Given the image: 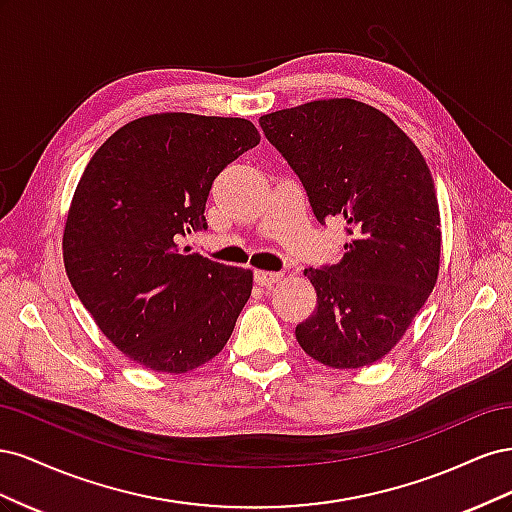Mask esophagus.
I'll list each match as a JSON object with an SVG mask.
<instances>
[{"instance_id":"34e87169","label":"esophagus","mask_w":512,"mask_h":512,"mask_svg":"<svg viewBox=\"0 0 512 512\" xmlns=\"http://www.w3.org/2000/svg\"><path fill=\"white\" fill-rule=\"evenodd\" d=\"M284 277V273H273V271H254V280L260 286H273Z\"/></svg>"}]
</instances>
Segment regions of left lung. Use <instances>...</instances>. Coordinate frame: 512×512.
<instances>
[{
  "instance_id": "obj_1",
  "label": "left lung",
  "mask_w": 512,
  "mask_h": 512,
  "mask_svg": "<svg viewBox=\"0 0 512 512\" xmlns=\"http://www.w3.org/2000/svg\"><path fill=\"white\" fill-rule=\"evenodd\" d=\"M316 220L346 224L337 265L305 269L316 309L299 346L333 369L380 361L421 312L440 271V209L421 151L378 108L350 98L305 102L260 117Z\"/></svg>"
}]
</instances>
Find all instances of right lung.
Returning a JSON list of instances; mask_svg holds the SVG:
<instances>
[{
	"instance_id": "add662e5",
	"label": "right lung",
	"mask_w": 512,
	"mask_h": 512,
	"mask_svg": "<svg viewBox=\"0 0 512 512\" xmlns=\"http://www.w3.org/2000/svg\"><path fill=\"white\" fill-rule=\"evenodd\" d=\"M258 143L241 117L158 113L126 123L89 160L68 209L64 265L130 361L185 374L226 346L254 273L183 254L177 241L207 228L213 179Z\"/></svg>"
}]
</instances>
